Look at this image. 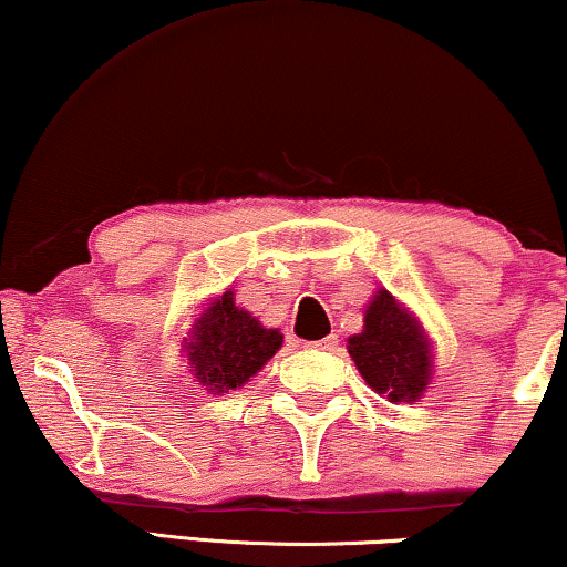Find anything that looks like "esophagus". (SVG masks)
<instances>
[{
  "instance_id": "34e87169",
  "label": "esophagus",
  "mask_w": 567,
  "mask_h": 567,
  "mask_svg": "<svg viewBox=\"0 0 567 567\" xmlns=\"http://www.w3.org/2000/svg\"><path fill=\"white\" fill-rule=\"evenodd\" d=\"M307 348H312V351H338V338L328 336V338L317 340V343H307Z\"/></svg>"
}]
</instances>
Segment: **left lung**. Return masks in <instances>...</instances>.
I'll list each match as a JSON object with an SVG mask.
<instances>
[{"label":"left lung","instance_id":"left-lung-1","mask_svg":"<svg viewBox=\"0 0 567 567\" xmlns=\"http://www.w3.org/2000/svg\"><path fill=\"white\" fill-rule=\"evenodd\" d=\"M355 369L390 402H415L433 379L431 340L417 317L386 289H379L363 312V330L348 338Z\"/></svg>","mask_w":567,"mask_h":567}]
</instances>
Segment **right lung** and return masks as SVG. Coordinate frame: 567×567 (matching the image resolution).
Wrapping results in <instances>:
<instances>
[{"label": "right lung", "mask_w": 567, "mask_h": 567, "mask_svg": "<svg viewBox=\"0 0 567 567\" xmlns=\"http://www.w3.org/2000/svg\"><path fill=\"white\" fill-rule=\"evenodd\" d=\"M281 343V332L262 328L258 317L235 305V293L224 291L200 312L190 338L183 340V351L196 382L212 394H224L250 382Z\"/></svg>", "instance_id": "add662e5"}]
</instances>
